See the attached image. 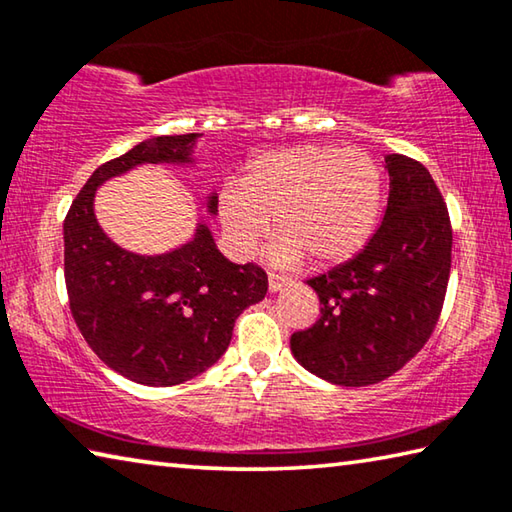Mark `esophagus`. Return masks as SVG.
<instances>
[{"label":"esophagus","instance_id":"esophagus-1","mask_svg":"<svg viewBox=\"0 0 512 512\" xmlns=\"http://www.w3.org/2000/svg\"><path fill=\"white\" fill-rule=\"evenodd\" d=\"M287 284H291L289 277L277 275V273H268V291L275 293V291H280V289L287 287Z\"/></svg>","mask_w":512,"mask_h":512}]
</instances>
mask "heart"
<instances>
[{
	"mask_svg": "<svg viewBox=\"0 0 512 512\" xmlns=\"http://www.w3.org/2000/svg\"><path fill=\"white\" fill-rule=\"evenodd\" d=\"M379 201L381 176L368 153L307 144L257 158L244 187L225 189L221 212L239 253H253L271 235L273 216L277 264L307 255L311 264L327 266L366 244Z\"/></svg>",
	"mask_w": 512,
	"mask_h": 512,
	"instance_id": "obj_1",
	"label": "heart"
}]
</instances>
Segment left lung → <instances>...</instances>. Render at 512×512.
Returning <instances> with one entry per match:
<instances>
[{
    "label": "left lung",
    "mask_w": 512,
    "mask_h": 512,
    "mask_svg": "<svg viewBox=\"0 0 512 512\" xmlns=\"http://www.w3.org/2000/svg\"><path fill=\"white\" fill-rule=\"evenodd\" d=\"M384 221L359 255L307 282L320 316L291 334L296 359L339 386H370L418 354L443 311L452 268V221L431 173L388 155Z\"/></svg>",
    "instance_id": "left-lung-1"
}]
</instances>
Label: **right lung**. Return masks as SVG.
Masks as SVG:
<instances>
[{"instance_id": "add662e5", "label": "right lung", "mask_w": 512, "mask_h": 512, "mask_svg": "<svg viewBox=\"0 0 512 512\" xmlns=\"http://www.w3.org/2000/svg\"><path fill=\"white\" fill-rule=\"evenodd\" d=\"M196 137H153L101 164L63 223L74 323L108 368L144 386H176L210 368L228 350L237 316L268 289L264 268L228 262L205 225L187 246L144 257L112 244L94 219V192L103 180L142 162H189Z\"/></svg>"}]
</instances>
